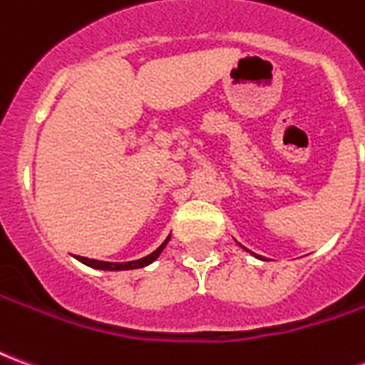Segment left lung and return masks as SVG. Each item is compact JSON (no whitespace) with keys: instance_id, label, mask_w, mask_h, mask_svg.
<instances>
[{"instance_id":"1","label":"left lung","mask_w":365,"mask_h":365,"mask_svg":"<svg viewBox=\"0 0 365 365\" xmlns=\"http://www.w3.org/2000/svg\"><path fill=\"white\" fill-rule=\"evenodd\" d=\"M242 248H245V246H242ZM245 250H246V248H245ZM246 252H248V250H246ZM250 254H252V252H250ZM254 256H256L258 260H264V258H262V256H258V254H254Z\"/></svg>"}]
</instances>
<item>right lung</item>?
<instances>
[{
    "label": "right lung",
    "mask_w": 365,
    "mask_h": 365,
    "mask_svg": "<svg viewBox=\"0 0 365 365\" xmlns=\"http://www.w3.org/2000/svg\"><path fill=\"white\" fill-rule=\"evenodd\" d=\"M168 240H170V237L162 242V245L154 250L152 254H148V256H144V258H140V260H133V262H101V260H91V258H83V256H78V260L82 262V264H86V266H90V268H96V269H107V272H120V269H136V268H144V266H148V264H152V262L158 258L160 254H162V250L166 248Z\"/></svg>",
    "instance_id": "right-lung-1"
}]
</instances>
